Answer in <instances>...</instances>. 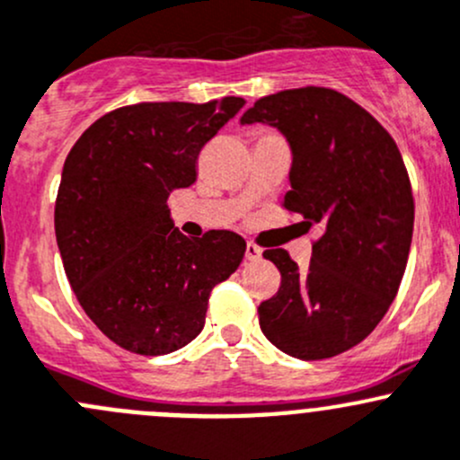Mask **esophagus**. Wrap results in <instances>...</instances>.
<instances>
[{
	"label": "esophagus",
	"instance_id": "obj_1",
	"mask_svg": "<svg viewBox=\"0 0 460 460\" xmlns=\"http://www.w3.org/2000/svg\"><path fill=\"white\" fill-rule=\"evenodd\" d=\"M245 259H248V261H259V259H261V248H259L257 243H252V241H248V243H245Z\"/></svg>",
	"mask_w": 460,
	"mask_h": 460
}]
</instances>
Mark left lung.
Returning a JSON list of instances; mask_svg holds the SVG:
<instances>
[{"label":"left lung","instance_id":"left-lung-1","mask_svg":"<svg viewBox=\"0 0 460 460\" xmlns=\"http://www.w3.org/2000/svg\"><path fill=\"white\" fill-rule=\"evenodd\" d=\"M254 121L279 128L292 148L281 206L321 228L307 270L281 248L263 252L281 286L259 305V323L290 357H336L376 328L399 292L414 230L403 157L370 112L332 88L268 94L241 117Z\"/></svg>","mask_w":460,"mask_h":460}]
</instances>
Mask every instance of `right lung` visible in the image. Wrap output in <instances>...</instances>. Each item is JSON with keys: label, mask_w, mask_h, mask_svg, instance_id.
Returning <instances> with one entry per match:
<instances>
[{"label": "right lung", "mask_w": 460, "mask_h": 460, "mask_svg": "<svg viewBox=\"0 0 460 460\" xmlns=\"http://www.w3.org/2000/svg\"><path fill=\"white\" fill-rule=\"evenodd\" d=\"M144 102L99 117L73 146L55 201V234L79 305L112 343L159 357L203 330L210 292L245 252L236 232L188 239L168 197L197 179L203 146L243 108Z\"/></svg>", "instance_id": "1"}]
</instances>
